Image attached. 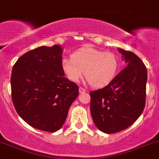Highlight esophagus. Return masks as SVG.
I'll return each mask as SVG.
<instances>
[{
  "label": "esophagus",
  "instance_id": "1",
  "mask_svg": "<svg viewBox=\"0 0 159 159\" xmlns=\"http://www.w3.org/2000/svg\"><path fill=\"white\" fill-rule=\"evenodd\" d=\"M84 92H86V90L84 89L83 88H81V87H80V88H79V93H84Z\"/></svg>",
  "mask_w": 159,
  "mask_h": 159
}]
</instances>
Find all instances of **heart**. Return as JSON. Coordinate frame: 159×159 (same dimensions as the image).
<instances>
[{"label":"heart","instance_id":"1","mask_svg":"<svg viewBox=\"0 0 159 159\" xmlns=\"http://www.w3.org/2000/svg\"><path fill=\"white\" fill-rule=\"evenodd\" d=\"M119 59L112 52H102L94 48L85 47L75 52L71 58H64L61 69L69 81L78 82L84 75L94 88L109 84L116 76Z\"/></svg>","mask_w":159,"mask_h":159}]
</instances>
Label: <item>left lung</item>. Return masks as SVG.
<instances>
[{"label": "left lung", "instance_id": "left-lung-1", "mask_svg": "<svg viewBox=\"0 0 159 159\" xmlns=\"http://www.w3.org/2000/svg\"><path fill=\"white\" fill-rule=\"evenodd\" d=\"M125 68L102 89L90 92L91 113L98 129L115 133L136 121L146 103L147 69L136 54L118 48Z\"/></svg>", "mask_w": 159, "mask_h": 159}]
</instances>
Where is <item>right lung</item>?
Returning a JSON list of instances; mask_svg holds the SVG:
<instances>
[{
    "mask_svg": "<svg viewBox=\"0 0 159 159\" xmlns=\"http://www.w3.org/2000/svg\"><path fill=\"white\" fill-rule=\"evenodd\" d=\"M63 49L41 46L20 56L13 67L11 95L16 112L32 127L55 133L66 121L78 86L61 69Z\"/></svg>",
    "mask_w": 159,
    "mask_h": 159,
    "instance_id": "add662e5",
    "label": "right lung"
}]
</instances>
